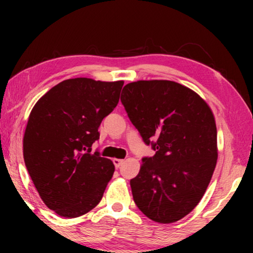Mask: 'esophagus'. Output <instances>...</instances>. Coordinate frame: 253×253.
Masks as SVG:
<instances>
[{"instance_id":"1","label":"esophagus","mask_w":253,"mask_h":253,"mask_svg":"<svg viewBox=\"0 0 253 253\" xmlns=\"http://www.w3.org/2000/svg\"><path fill=\"white\" fill-rule=\"evenodd\" d=\"M113 162H114V166H115L116 168H120L124 162V160H121V159H114Z\"/></svg>"}]
</instances>
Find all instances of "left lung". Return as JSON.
Instances as JSON below:
<instances>
[{"mask_svg":"<svg viewBox=\"0 0 253 253\" xmlns=\"http://www.w3.org/2000/svg\"><path fill=\"white\" fill-rule=\"evenodd\" d=\"M131 123L155 154L143 158L130 181L133 200L147 217L171 223L203 198L216 166V126L209 105L171 81H138L121 95Z\"/></svg>","mask_w":253,"mask_h":253,"instance_id":"left-lung-1","label":"left lung"}]
</instances>
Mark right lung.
<instances>
[{
  "label": "right lung",
  "mask_w": 253,
  "mask_h": 253,
  "mask_svg": "<svg viewBox=\"0 0 253 253\" xmlns=\"http://www.w3.org/2000/svg\"><path fill=\"white\" fill-rule=\"evenodd\" d=\"M124 84L72 78L38 100L23 139L24 161L48 209L72 219L101 200L112 179L113 162L91 153L102 120L113 112Z\"/></svg>",
  "instance_id": "obj_1"
}]
</instances>
